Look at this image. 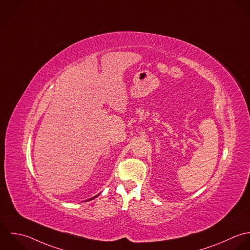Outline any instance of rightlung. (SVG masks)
<instances>
[{
    "label": "right lung",
    "mask_w": 250,
    "mask_h": 250,
    "mask_svg": "<svg viewBox=\"0 0 250 250\" xmlns=\"http://www.w3.org/2000/svg\"><path fill=\"white\" fill-rule=\"evenodd\" d=\"M97 197V196H96ZM96 197H94V198H96ZM94 198H91V199H89V200H87V201H90V200H92V199H94Z\"/></svg>",
    "instance_id": "obj_1"
}]
</instances>
